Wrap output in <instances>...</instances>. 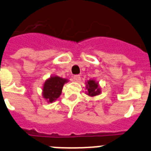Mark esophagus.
Instances as JSON below:
<instances>
[{
    "label": "esophagus",
    "mask_w": 151,
    "mask_h": 151,
    "mask_svg": "<svg viewBox=\"0 0 151 151\" xmlns=\"http://www.w3.org/2000/svg\"><path fill=\"white\" fill-rule=\"evenodd\" d=\"M73 80L75 81V82H79L81 79V77L78 76V75H75V76H73Z\"/></svg>",
    "instance_id": "obj_1"
}]
</instances>
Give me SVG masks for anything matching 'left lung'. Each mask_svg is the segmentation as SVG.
Listing matches in <instances>:
<instances>
[{
    "instance_id": "left-lung-1",
    "label": "left lung",
    "mask_w": 151,
    "mask_h": 151,
    "mask_svg": "<svg viewBox=\"0 0 151 151\" xmlns=\"http://www.w3.org/2000/svg\"><path fill=\"white\" fill-rule=\"evenodd\" d=\"M86 88L87 89L86 94L91 97H94L101 94V88L99 86V82L94 79H89L86 82Z\"/></svg>"
}]
</instances>
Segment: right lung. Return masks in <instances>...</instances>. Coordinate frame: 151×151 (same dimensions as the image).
<instances>
[{"label":"right lung","instance_id":"add662e5","mask_svg":"<svg viewBox=\"0 0 151 151\" xmlns=\"http://www.w3.org/2000/svg\"><path fill=\"white\" fill-rule=\"evenodd\" d=\"M67 78H63L57 76H52L45 81L42 86V97L47 102L52 103L60 97L63 87L68 82Z\"/></svg>","mask_w":151,"mask_h":151}]
</instances>
